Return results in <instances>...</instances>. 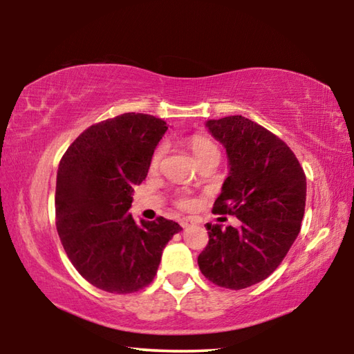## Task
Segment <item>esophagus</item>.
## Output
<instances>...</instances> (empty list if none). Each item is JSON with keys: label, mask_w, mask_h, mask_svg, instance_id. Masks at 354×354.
Segmentation results:
<instances>
[{"label": "esophagus", "mask_w": 354, "mask_h": 354, "mask_svg": "<svg viewBox=\"0 0 354 354\" xmlns=\"http://www.w3.org/2000/svg\"><path fill=\"white\" fill-rule=\"evenodd\" d=\"M179 225H181L183 227H190V226L195 225V220L190 218V217H184V218H181V221H179Z\"/></svg>", "instance_id": "obj_1"}]
</instances>
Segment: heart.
<instances>
[{"label":"heart","mask_w":354,"mask_h":354,"mask_svg":"<svg viewBox=\"0 0 354 354\" xmlns=\"http://www.w3.org/2000/svg\"><path fill=\"white\" fill-rule=\"evenodd\" d=\"M187 145L190 148L192 154H194L196 164H201V162H205V160L214 159V158L220 159L218 148L215 147V143H212L211 140L206 139V137H203V136L190 137V139L187 140ZM164 153H165V148L164 147H159L154 151L153 158H151V169L153 170H156L159 167L160 160H162ZM181 206L189 207V206H192V201L190 200H181Z\"/></svg>","instance_id":"b5f03b06"}]
</instances>
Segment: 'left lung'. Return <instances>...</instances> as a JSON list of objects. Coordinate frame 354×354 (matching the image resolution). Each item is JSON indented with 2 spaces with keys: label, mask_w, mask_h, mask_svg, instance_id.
<instances>
[{
  "label": "left lung",
  "mask_w": 354,
  "mask_h": 354,
  "mask_svg": "<svg viewBox=\"0 0 354 354\" xmlns=\"http://www.w3.org/2000/svg\"><path fill=\"white\" fill-rule=\"evenodd\" d=\"M206 128L226 149L230 169L214 212L236 215L241 226L207 225L198 266L214 284L239 290L270 277L295 242L306 176L292 149L248 118L207 120Z\"/></svg>",
  "instance_id": "1"
}]
</instances>
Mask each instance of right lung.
<instances>
[{
	"mask_svg": "<svg viewBox=\"0 0 354 354\" xmlns=\"http://www.w3.org/2000/svg\"><path fill=\"white\" fill-rule=\"evenodd\" d=\"M167 129L153 115L122 113L84 131L59 164V237L81 277L101 290L133 293L147 287L165 245L183 230L164 217L136 223L128 212L134 185L147 178Z\"/></svg>",
	"mask_w": 354,
	"mask_h": 354,
	"instance_id": "obj_1",
	"label": "right lung"
}]
</instances>
